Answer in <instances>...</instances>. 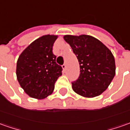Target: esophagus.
Returning a JSON list of instances; mask_svg holds the SVG:
<instances>
[{"label": "esophagus", "instance_id": "1", "mask_svg": "<svg viewBox=\"0 0 130 130\" xmlns=\"http://www.w3.org/2000/svg\"><path fill=\"white\" fill-rule=\"evenodd\" d=\"M66 67H67V66H66V65H65V64L62 65V69L64 70V71H65V70H66Z\"/></svg>", "mask_w": 130, "mask_h": 130}]
</instances>
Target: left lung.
<instances>
[{
    "instance_id": "left-lung-1",
    "label": "left lung",
    "mask_w": 130,
    "mask_h": 130,
    "mask_svg": "<svg viewBox=\"0 0 130 130\" xmlns=\"http://www.w3.org/2000/svg\"><path fill=\"white\" fill-rule=\"evenodd\" d=\"M80 64L78 79L72 83L77 94L92 98L101 95L115 75V60L109 49L91 35H65Z\"/></svg>"
}]
</instances>
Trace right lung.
Here are the masks:
<instances>
[{
	"label": "right lung",
	"instance_id": "add662e5",
	"mask_svg": "<svg viewBox=\"0 0 130 130\" xmlns=\"http://www.w3.org/2000/svg\"><path fill=\"white\" fill-rule=\"evenodd\" d=\"M58 35H45L34 40L18 59L17 80L30 98L43 100L54 90L55 83L62 75L61 66L55 62L53 47Z\"/></svg>",
	"mask_w": 130,
	"mask_h": 130
}]
</instances>
